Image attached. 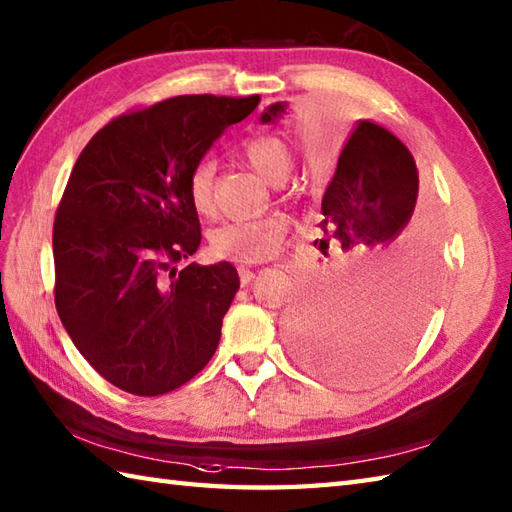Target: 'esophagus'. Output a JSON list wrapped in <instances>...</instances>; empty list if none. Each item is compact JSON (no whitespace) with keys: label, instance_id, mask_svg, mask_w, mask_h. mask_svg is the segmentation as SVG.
I'll return each mask as SVG.
<instances>
[{"label":"esophagus","instance_id":"1","mask_svg":"<svg viewBox=\"0 0 512 512\" xmlns=\"http://www.w3.org/2000/svg\"><path fill=\"white\" fill-rule=\"evenodd\" d=\"M253 277H255V273L250 268H239V281H242V284L246 286V284H250V281H253Z\"/></svg>","mask_w":512,"mask_h":512}]
</instances>
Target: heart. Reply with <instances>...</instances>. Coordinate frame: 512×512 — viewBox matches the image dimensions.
<instances>
[{
	"instance_id": "obj_1",
	"label": "heart",
	"mask_w": 512,
	"mask_h": 512,
	"mask_svg": "<svg viewBox=\"0 0 512 512\" xmlns=\"http://www.w3.org/2000/svg\"><path fill=\"white\" fill-rule=\"evenodd\" d=\"M242 151L248 165L273 184L284 182L295 167L290 147L277 136L262 134L248 138ZM215 171V162L202 158L191 167L187 178L189 202L193 211L202 217H209L215 209ZM284 231V222L273 215L250 222H224L211 231L209 248L217 259H228V262L237 264H259L277 253Z\"/></svg>"
}]
</instances>
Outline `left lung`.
Masks as SVG:
<instances>
[{"mask_svg":"<svg viewBox=\"0 0 512 512\" xmlns=\"http://www.w3.org/2000/svg\"><path fill=\"white\" fill-rule=\"evenodd\" d=\"M284 112V103L270 105L262 123ZM416 200L418 169L409 149L385 127L358 123L323 193L321 239H314L336 279L323 297L303 299L286 325L312 372L367 383L398 365L416 343L431 301L427 279L422 270H385Z\"/></svg>","mask_w":512,"mask_h":512,"instance_id":"1","label":"left lung"}]
</instances>
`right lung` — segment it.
Listing matches in <instances>:
<instances>
[{
	"label": "right lung",
	"mask_w": 512,
	"mask_h": 512,
	"mask_svg": "<svg viewBox=\"0 0 512 512\" xmlns=\"http://www.w3.org/2000/svg\"><path fill=\"white\" fill-rule=\"evenodd\" d=\"M259 96L184 94L121 114L92 136L54 215V306L76 350L134 396L182 387L211 361L239 288L233 264H171L202 231L187 178Z\"/></svg>",
	"instance_id": "add662e5"
}]
</instances>
